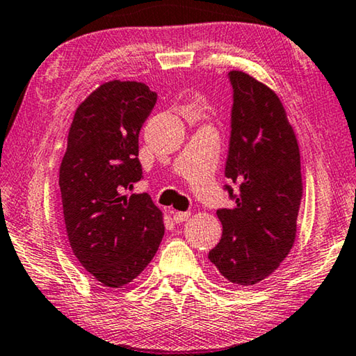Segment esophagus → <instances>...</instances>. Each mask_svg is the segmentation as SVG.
<instances>
[{
    "instance_id": "34e87169",
    "label": "esophagus",
    "mask_w": 356,
    "mask_h": 356,
    "mask_svg": "<svg viewBox=\"0 0 356 356\" xmlns=\"http://www.w3.org/2000/svg\"><path fill=\"white\" fill-rule=\"evenodd\" d=\"M172 214H173V220L177 223H181L184 220H188L189 216H191V213H183V211H175V213H172Z\"/></svg>"
}]
</instances>
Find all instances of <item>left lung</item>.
<instances>
[{
  "instance_id": "1",
  "label": "left lung",
  "mask_w": 356,
  "mask_h": 356,
  "mask_svg": "<svg viewBox=\"0 0 356 356\" xmlns=\"http://www.w3.org/2000/svg\"><path fill=\"white\" fill-rule=\"evenodd\" d=\"M234 89L225 177L238 186L233 209H219L222 239L208 258L236 286H253L278 269L294 245L303 197L300 149L282 99L244 72Z\"/></svg>"
}]
</instances>
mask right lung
<instances>
[{"label": "right lung", "mask_w": 356, "mask_h": 356, "mask_svg": "<svg viewBox=\"0 0 356 356\" xmlns=\"http://www.w3.org/2000/svg\"><path fill=\"white\" fill-rule=\"evenodd\" d=\"M156 93L112 79L73 115L59 168L67 238L81 266L104 288H123L143 272L164 236V214L148 194H123L142 179L139 131Z\"/></svg>", "instance_id": "obj_1"}]
</instances>
